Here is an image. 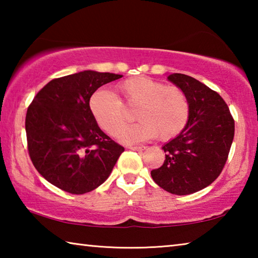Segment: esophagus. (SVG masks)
Returning <instances> with one entry per match:
<instances>
[{
	"instance_id": "34e87169",
	"label": "esophagus",
	"mask_w": 258,
	"mask_h": 258,
	"mask_svg": "<svg viewBox=\"0 0 258 258\" xmlns=\"http://www.w3.org/2000/svg\"><path fill=\"white\" fill-rule=\"evenodd\" d=\"M130 148L134 151H141V150H145L147 147H145V146H134V147H130Z\"/></svg>"
}]
</instances>
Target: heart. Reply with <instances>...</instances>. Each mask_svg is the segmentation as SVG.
<instances>
[{
  "mask_svg": "<svg viewBox=\"0 0 258 258\" xmlns=\"http://www.w3.org/2000/svg\"><path fill=\"white\" fill-rule=\"evenodd\" d=\"M120 98L98 90L90 99V109L100 128L117 137L131 120L125 106L137 109L140 123L121 133V141L135 142L157 137L167 141L180 134L190 118V101L177 86H166L150 77L139 76L117 86Z\"/></svg>",
  "mask_w": 258,
  "mask_h": 258,
  "instance_id": "b5f03b06",
  "label": "heart"
}]
</instances>
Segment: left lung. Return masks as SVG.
<instances>
[{
  "label": "left lung",
  "mask_w": 258,
  "mask_h": 258,
  "mask_svg": "<svg viewBox=\"0 0 258 258\" xmlns=\"http://www.w3.org/2000/svg\"><path fill=\"white\" fill-rule=\"evenodd\" d=\"M167 78L189 98L190 118L184 130L163 147L164 164L152 169L151 176L173 195H190L212 184L223 171L234 119L221 95L202 82L176 73Z\"/></svg>",
  "instance_id": "8db88e82"
}]
</instances>
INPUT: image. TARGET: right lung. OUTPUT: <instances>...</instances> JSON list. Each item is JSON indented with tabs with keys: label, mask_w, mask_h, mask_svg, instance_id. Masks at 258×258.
<instances>
[{
	"label": "right lung",
	"mask_w": 258,
	"mask_h": 258,
	"mask_svg": "<svg viewBox=\"0 0 258 258\" xmlns=\"http://www.w3.org/2000/svg\"><path fill=\"white\" fill-rule=\"evenodd\" d=\"M120 77L84 71L54 78L35 95L25 121L28 154L51 184L83 195L110 175L124 148L100 130L90 99L100 86Z\"/></svg>",
	"instance_id": "1"
}]
</instances>
